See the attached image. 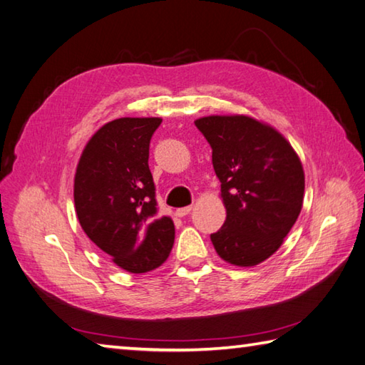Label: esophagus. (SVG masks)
<instances>
[{"label": "esophagus", "mask_w": 365, "mask_h": 365, "mask_svg": "<svg viewBox=\"0 0 365 365\" xmlns=\"http://www.w3.org/2000/svg\"><path fill=\"white\" fill-rule=\"evenodd\" d=\"M191 209H193V207H191V205H187V207H180V209H177L175 214H177V217H185V215H188V214H190Z\"/></svg>", "instance_id": "esophagus-1"}]
</instances>
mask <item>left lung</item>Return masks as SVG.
<instances>
[{
    "label": "left lung",
    "instance_id": "obj_1",
    "mask_svg": "<svg viewBox=\"0 0 365 365\" xmlns=\"http://www.w3.org/2000/svg\"><path fill=\"white\" fill-rule=\"evenodd\" d=\"M195 124L212 148L227 209L210 241L225 262L255 267L281 247L300 215V158L282 134L250 116H204Z\"/></svg>",
    "mask_w": 365,
    "mask_h": 365
}]
</instances>
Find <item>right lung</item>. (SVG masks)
<instances>
[{
    "label": "right lung",
    "instance_id": "1",
    "mask_svg": "<svg viewBox=\"0 0 365 365\" xmlns=\"http://www.w3.org/2000/svg\"><path fill=\"white\" fill-rule=\"evenodd\" d=\"M161 118H119L103 124L83 150L75 174L79 225L119 268L140 274L168 260L175 228L158 217L148 168L150 140Z\"/></svg>",
    "mask_w": 365,
    "mask_h": 365
}]
</instances>
